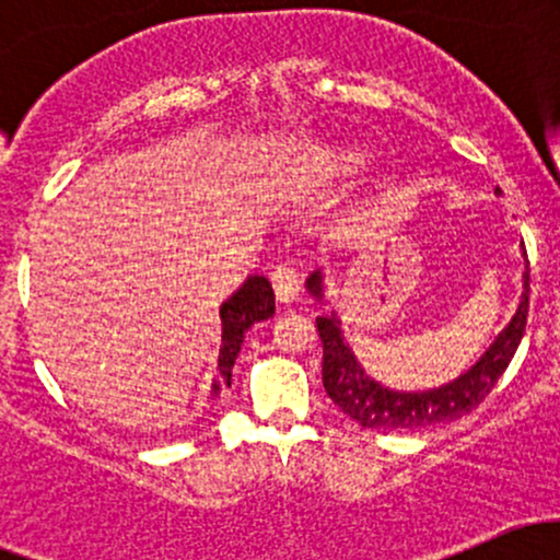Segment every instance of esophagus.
<instances>
[{"label":"esophagus","instance_id":"esophagus-1","mask_svg":"<svg viewBox=\"0 0 560 560\" xmlns=\"http://www.w3.org/2000/svg\"><path fill=\"white\" fill-rule=\"evenodd\" d=\"M271 284L279 302H294L300 298V271L292 262H279L271 273Z\"/></svg>","mask_w":560,"mask_h":560}]
</instances>
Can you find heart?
<instances>
[{"instance_id": "b5f03b06", "label": "heart", "mask_w": 560, "mask_h": 560, "mask_svg": "<svg viewBox=\"0 0 560 560\" xmlns=\"http://www.w3.org/2000/svg\"><path fill=\"white\" fill-rule=\"evenodd\" d=\"M337 163H339V168H345V171H355L358 165H363V163H365V158L361 155V152H342V155L337 158Z\"/></svg>"}]
</instances>
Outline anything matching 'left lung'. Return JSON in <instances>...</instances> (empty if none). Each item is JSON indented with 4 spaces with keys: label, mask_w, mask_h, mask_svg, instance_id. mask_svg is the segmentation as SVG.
<instances>
[{
    "label": "left lung",
    "mask_w": 560,
    "mask_h": 560,
    "mask_svg": "<svg viewBox=\"0 0 560 560\" xmlns=\"http://www.w3.org/2000/svg\"><path fill=\"white\" fill-rule=\"evenodd\" d=\"M526 268H529V260H526ZM305 284L313 298L324 300V276H320V271H313ZM526 316H529V271H524V292L516 316L498 334L490 350L455 382L427 392H397L382 387V384L365 374L361 363L352 355L350 345L345 342L342 320L334 316V313L331 316H320L316 318V326L320 345H324V369H320L324 389L342 413L369 429L408 432V429L455 421L460 416L471 413L490 395L498 378L503 376L508 363H511L518 345H522Z\"/></svg>",
    "instance_id": "1"
}]
</instances>
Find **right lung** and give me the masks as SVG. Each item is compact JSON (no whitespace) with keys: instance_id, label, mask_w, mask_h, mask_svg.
<instances>
[{"instance_id":"obj_1","label":"right lung","mask_w":560,"mask_h":560,"mask_svg":"<svg viewBox=\"0 0 560 560\" xmlns=\"http://www.w3.org/2000/svg\"><path fill=\"white\" fill-rule=\"evenodd\" d=\"M276 311L273 289L266 276H249L231 298L221 305V352H218V371L221 378L213 384V392L231 387V369L240 355L244 331L258 320L271 318Z\"/></svg>"}]
</instances>
